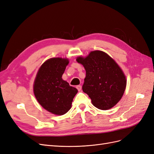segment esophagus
<instances>
[{"mask_svg": "<svg viewBox=\"0 0 154 154\" xmlns=\"http://www.w3.org/2000/svg\"><path fill=\"white\" fill-rule=\"evenodd\" d=\"M76 88L78 90V91H80L82 90V86L81 85H77Z\"/></svg>", "mask_w": 154, "mask_h": 154, "instance_id": "obj_1", "label": "esophagus"}]
</instances>
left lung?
<instances>
[{"instance_id":"8db88e82","label":"left lung","mask_w":154,"mask_h":154,"mask_svg":"<svg viewBox=\"0 0 154 154\" xmlns=\"http://www.w3.org/2000/svg\"><path fill=\"white\" fill-rule=\"evenodd\" d=\"M86 71L82 89L91 99L92 105L101 110H109L122 99L127 85L123 72L109 55L101 51H91L87 57H78Z\"/></svg>"}]
</instances>
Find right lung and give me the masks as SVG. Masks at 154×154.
I'll use <instances>...</instances> for the list:
<instances>
[{
	"label": "right lung",
	"instance_id": "add662e5",
	"mask_svg": "<svg viewBox=\"0 0 154 154\" xmlns=\"http://www.w3.org/2000/svg\"><path fill=\"white\" fill-rule=\"evenodd\" d=\"M69 60L50 58L42 65L35 78L33 91L40 105L49 112L63 115L71 108L76 88L70 86L62 79Z\"/></svg>",
	"mask_w": 154,
	"mask_h": 154
}]
</instances>
